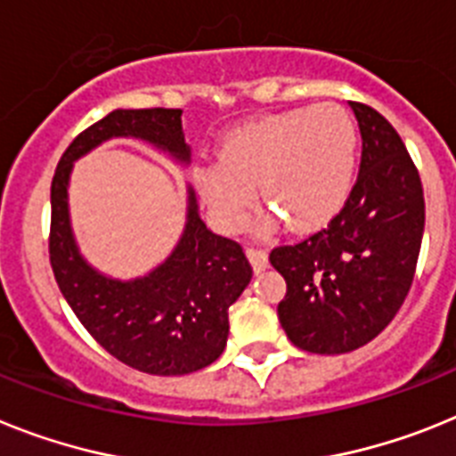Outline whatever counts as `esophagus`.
<instances>
[{
    "mask_svg": "<svg viewBox=\"0 0 456 456\" xmlns=\"http://www.w3.org/2000/svg\"><path fill=\"white\" fill-rule=\"evenodd\" d=\"M246 255L248 259H250L255 273H262V271L269 266V255H266V250H262V248H246Z\"/></svg>",
    "mask_w": 456,
    "mask_h": 456,
    "instance_id": "34e87169",
    "label": "esophagus"
}]
</instances>
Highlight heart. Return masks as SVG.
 Instances as JSON below:
<instances>
[{"mask_svg":"<svg viewBox=\"0 0 456 456\" xmlns=\"http://www.w3.org/2000/svg\"><path fill=\"white\" fill-rule=\"evenodd\" d=\"M357 127L346 109L317 104L264 116L234 129L217 159L192 167L210 217L227 232L243 224L252 187L297 234L327 227L350 199Z\"/></svg>","mask_w":456,"mask_h":456,"instance_id":"b5f03b06","label":"heart"}]
</instances>
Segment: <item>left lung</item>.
Segmentation results:
<instances>
[{
	"label": "left lung",
	"mask_w": 456,
	"mask_h": 456,
	"mask_svg": "<svg viewBox=\"0 0 456 456\" xmlns=\"http://www.w3.org/2000/svg\"><path fill=\"white\" fill-rule=\"evenodd\" d=\"M362 164L350 199L329 227L271 250L285 278L278 320L294 346L343 354L366 346L399 313L412 285L424 234V192L396 129L350 102Z\"/></svg>",
	"instance_id": "8db88e82"
}]
</instances>
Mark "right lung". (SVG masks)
Wrapping results in <instances>:
<instances>
[{"mask_svg":"<svg viewBox=\"0 0 456 456\" xmlns=\"http://www.w3.org/2000/svg\"><path fill=\"white\" fill-rule=\"evenodd\" d=\"M110 139H139L181 167L192 157L181 109H118L78 134L53 175V273L80 324L122 364L151 376H185L222 354L229 305L250 282L252 266L236 240L206 227L187 185L185 227L169 257L129 281L94 269L71 229L69 181L74 162Z\"/></svg>","mask_w":456,"mask_h":456,"instance_id":"add662e5","label":"right lung"}]
</instances>
